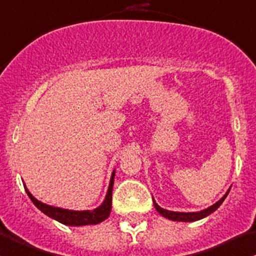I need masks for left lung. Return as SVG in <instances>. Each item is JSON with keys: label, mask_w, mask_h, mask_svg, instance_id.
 Returning <instances> with one entry per match:
<instances>
[{"label": "left lung", "mask_w": 256, "mask_h": 256, "mask_svg": "<svg viewBox=\"0 0 256 256\" xmlns=\"http://www.w3.org/2000/svg\"><path fill=\"white\" fill-rule=\"evenodd\" d=\"M230 189H228V192L223 195V198H220V200L217 201L216 204H214L212 206L207 207V208L202 210V211H198V212H176V211H169V210H166V208H162L160 205H158L157 202H156L154 200H153V204H154V207L156 210H157L158 212H160V214H162L163 217H166V218L168 220H178V222H194V220H202L205 218V217L208 216V214H211L212 212L216 211L218 207L222 205V202L224 201V198H227L228 192H230Z\"/></svg>", "instance_id": "8db88e82"}]
</instances>
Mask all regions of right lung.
Listing matches in <instances>:
<instances>
[{
  "label": "right lung",
  "instance_id": "add662e5",
  "mask_svg": "<svg viewBox=\"0 0 256 256\" xmlns=\"http://www.w3.org/2000/svg\"><path fill=\"white\" fill-rule=\"evenodd\" d=\"M114 176L115 170L112 172V178H110V184L109 189H108L106 196L104 198L103 204L100 206L96 207L94 210H86V211H74V210H66L61 208V207H55L46 205V204L42 202V201L36 200L29 190L26 189V192L28 194L29 198L33 201L36 205L42 214L49 216L50 218L56 220L58 222L62 223L66 226H87V224H98V223L103 222L109 217L110 211H112V185H114Z\"/></svg>",
  "mask_w": 256,
  "mask_h": 256
}]
</instances>
